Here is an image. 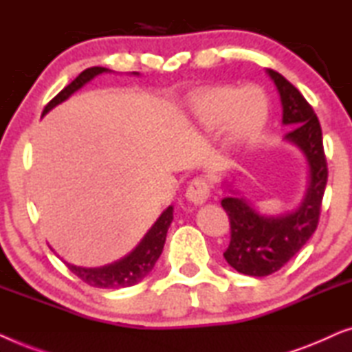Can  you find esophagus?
I'll return each mask as SVG.
<instances>
[{
    "label": "esophagus",
    "mask_w": 352,
    "mask_h": 352,
    "mask_svg": "<svg viewBox=\"0 0 352 352\" xmlns=\"http://www.w3.org/2000/svg\"><path fill=\"white\" fill-rule=\"evenodd\" d=\"M210 197V184L205 177H194L186 190V199L194 205H204Z\"/></svg>",
    "instance_id": "obj_1"
}]
</instances>
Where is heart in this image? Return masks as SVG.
I'll use <instances>...</instances> for the list:
<instances>
[{"label":"heart","mask_w":352,"mask_h":352,"mask_svg":"<svg viewBox=\"0 0 352 352\" xmlns=\"http://www.w3.org/2000/svg\"><path fill=\"white\" fill-rule=\"evenodd\" d=\"M192 113L205 131L224 128V144L240 148L256 139L266 126L269 102L261 89H235L232 86H213L201 91L192 102Z\"/></svg>","instance_id":"b5f03b06"}]
</instances>
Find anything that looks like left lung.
I'll return each mask as SVG.
<instances>
[{
  "instance_id": "1",
  "label": "left lung",
  "mask_w": 352,
  "mask_h": 352,
  "mask_svg": "<svg viewBox=\"0 0 352 352\" xmlns=\"http://www.w3.org/2000/svg\"><path fill=\"white\" fill-rule=\"evenodd\" d=\"M267 75L280 94L282 123L293 128L283 141L300 148L306 158L307 186L300 206L282 214L259 213L239 190L228 187L230 195L221 200L230 219V243L224 258L235 271L252 277L277 272L311 239L319 223L329 177L322 129L314 110L280 74L269 69Z\"/></svg>"
}]
</instances>
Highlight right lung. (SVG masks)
Masks as SVG:
<instances>
[{
  "label": "right lung",
  "instance_id": "right-lung-1",
  "mask_svg": "<svg viewBox=\"0 0 352 352\" xmlns=\"http://www.w3.org/2000/svg\"><path fill=\"white\" fill-rule=\"evenodd\" d=\"M104 72H110L105 67H91L81 72L76 78L72 81L69 86H65L50 104L46 105L43 110V117L70 98L72 94L76 93L80 88H83L86 83H89L94 76H98ZM133 75L139 76V72H133ZM173 206L170 205L163 213L158 216L155 224L148 229V232L144 235L141 242L138 243V247L133 250L131 253H128L126 256H123L118 261L105 264L100 267H81L75 266V264L67 263V267L70 269L75 276H78L85 283H88L91 287L96 288H123V287H131L136 285L138 282H141L148 272L152 271L155 266L157 259L160 258L163 252V245L166 240V232L173 221Z\"/></svg>",
  "mask_w": 352,
  "mask_h": 352
}]
</instances>
